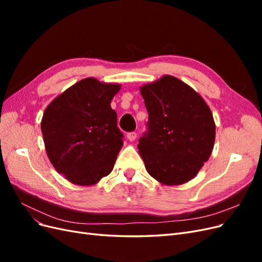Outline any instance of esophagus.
Listing matches in <instances>:
<instances>
[{
    "label": "esophagus",
    "instance_id": "esophagus-1",
    "mask_svg": "<svg viewBox=\"0 0 262 262\" xmlns=\"http://www.w3.org/2000/svg\"><path fill=\"white\" fill-rule=\"evenodd\" d=\"M126 138H128L129 141H134L137 139V132H129L128 134H126Z\"/></svg>",
    "mask_w": 262,
    "mask_h": 262
}]
</instances>
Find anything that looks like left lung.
<instances>
[{
  "label": "left lung",
  "instance_id": "obj_1",
  "mask_svg": "<svg viewBox=\"0 0 262 262\" xmlns=\"http://www.w3.org/2000/svg\"><path fill=\"white\" fill-rule=\"evenodd\" d=\"M148 113L139 153L147 172L164 185L191 180L209 160L215 123L207 102L177 77L165 75L140 89Z\"/></svg>",
  "mask_w": 262,
  "mask_h": 262
}]
</instances>
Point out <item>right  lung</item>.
I'll use <instances>...</instances> for the list:
<instances>
[{"label": "right lung", "instance_id": "obj_1", "mask_svg": "<svg viewBox=\"0 0 262 262\" xmlns=\"http://www.w3.org/2000/svg\"><path fill=\"white\" fill-rule=\"evenodd\" d=\"M120 87L87 77L45 110L41 132L47 155L55 170L74 185H95L114 168L123 134L110 102Z\"/></svg>", "mask_w": 262, "mask_h": 262}]
</instances>
